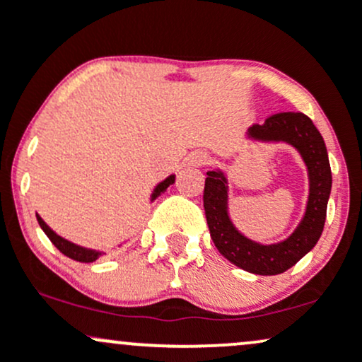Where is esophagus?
<instances>
[{"label":"esophagus","instance_id":"1","mask_svg":"<svg viewBox=\"0 0 362 362\" xmlns=\"http://www.w3.org/2000/svg\"><path fill=\"white\" fill-rule=\"evenodd\" d=\"M209 161V156L204 155V153H199L192 158V165L194 167H204V165Z\"/></svg>","mask_w":362,"mask_h":362}]
</instances>
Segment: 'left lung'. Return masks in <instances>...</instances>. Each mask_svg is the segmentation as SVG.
Here are the masks:
<instances>
[{
	"label": "left lung",
	"mask_w": 362,
	"mask_h": 362,
	"mask_svg": "<svg viewBox=\"0 0 362 362\" xmlns=\"http://www.w3.org/2000/svg\"><path fill=\"white\" fill-rule=\"evenodd\" d=\"M250 136L265 141H286L301 153L310 172V197L306 214L298 230L277 245H259L235 230L226 213V178L221 172H207L204 211L211 238L223 257L243 271L276 276L293 267L322 236L327 202L332 189V170L322 134L308 115L277 112L264 124H253Z\"/></svg>",
	"instance_id": "8db88e82"
}]
</instances>
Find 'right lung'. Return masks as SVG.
<instances>
[{
	"label": "right lung",
	"instance_id": "add662e5",
	"mask_svg": "<svg viewBox=\"0 0 362 362\" xmlns=\"http://www.w3.org/2000/svg\"><path fill=\"white\" fill-rule=\"evenodd\" d=\"M173 182H175V177H173V175H170L167 180L161 182V184L155 189V192H153V199H156L158 195L163 192V190H167V187L172 185ZM37 221H39L40 228L44 230V233L47 235L49 240H51V242L54 243V247H56L61 253H64L66 257H69V259H73L76 262H85V264H88V262H95L98 259V257L102 255L100 252H95V250H88V248L78 247V245H74L71 242H68V240L61 238L59 235L54 233L51 228H49L47 224L42 221V218H40L39 214H37Z\"/></svg>",
	"mask_w": 362,
	"mask_h": 362
}]
</instances>
